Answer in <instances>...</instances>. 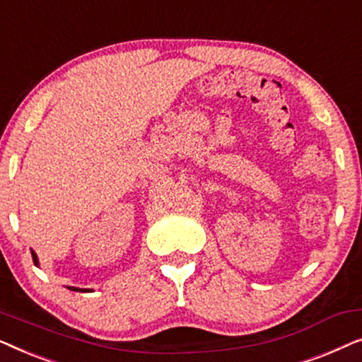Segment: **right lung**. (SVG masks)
<instances>
[{
  "label": "right lung",
  "mask_w": 362,
  "mask_h": 362,
  "mask_svg": "<svg viewBox=\"0 0 362 362\" xmlns=\"http://www.w3.org/2000/svg\"><path fill=\"white\" fill-rule=\"evenodd\" d=\"M31 255H33L34 265H36V267H39V259H37L36 252H34V250H31ZM67 288H69V290H72V291H92L90 288H77V286H67Z\"/></svg>",
  "instance_id": "right-lung-1"
}]
</instances>
